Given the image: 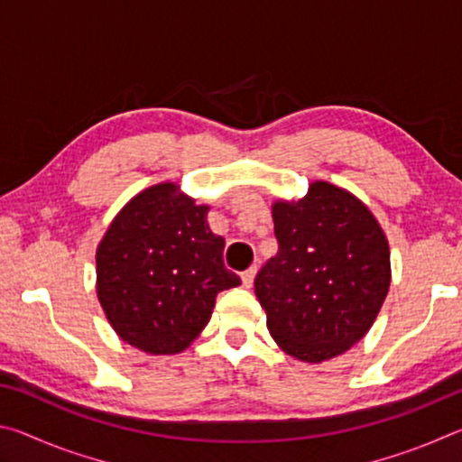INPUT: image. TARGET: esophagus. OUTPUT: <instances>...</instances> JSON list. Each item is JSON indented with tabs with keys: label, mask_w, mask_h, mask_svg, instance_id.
<instances>
[{
	"label": "esophagus",
	"mask_w": 462,
	"mask_h": 462,
	"mask_svg": "<svg viewBox=\"0 0 462 462\" xmlns=\"http://www.w3.org/2000/svg\"><path fill=\"white\" fill-rule=\"evenodd\" d=\"M254 275H256V267H250V269H246L245 273H242V285H245L246 289L253 287V283H254Z\"/></svg>",
	"instance_id": "esophagus-1"
}]
</instances>
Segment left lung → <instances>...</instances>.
<instances>
[{
    "label": "left lung",
    "mask_w": 462,
    "mask_h": 462,
    "mask_svg": "<svg viewBox=\"0 0 462 462\" xmlns=\"http://www.w3.org/2000/svg\"><path fill=\"white\" fill-rule=\"evenodd\" d=\"M273 222L279 250L254 279L273 340L306 363L346 353L389 289L381 226L355 195L324 181L297 203L277 201Z\"/></svg>",
    "instance_id": "obj_1"
}]
</instances>
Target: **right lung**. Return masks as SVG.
<instances>
[{"label":"right lung","instance_id":"add662e5","mask_svg":"<svg viewBox=\"0 0 462 462\" xmlns=\"http://www.w3.org/2000/svg\"><path fill=\"white\" fill-rule=\"evenodd\" d=\"M206 216L171 183L138 193L116 216L97 248V297L124 342L181 353L212 318L216 295L240 285Z\"/></svg>","mask_w":462,"mask_h":462}]
</instances>
